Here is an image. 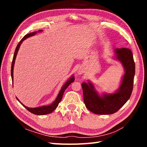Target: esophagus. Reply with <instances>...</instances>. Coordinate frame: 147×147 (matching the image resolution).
<instances>
[{"mask_svg":"<svg viewBox=\"0 0 147 147\" xmlns=\"http://www.w3.org/2000/svg\"><path fill=\"white\" fill-rule=\"evenodd\" d=\"M78 73L79 74H82V73H83V71L82 69H79L78 71Z\"/></svg>","mask_w":147,"mask_h":147,"instance_id":"obj_1","label":"esophagus"}]
</instances>
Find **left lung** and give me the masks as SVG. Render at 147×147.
<instances>
[{"label":"left lung","mask_w":147,"mask_h":147,"mask_svg":"<svg viewBox=\"0 0 147 147\" xmlns=\"http://www.w3.org/2000/svg\"><path fill=\"white\" fill-rule=\"evenodd\" d=\"M115 52L116 58L125 69V74L117 92L100 96L91 83L82 84L86 107L96 114H112L116 112L128 100L133 91L135 64L131 51L127 48H117Z\"/></svg>","instance_id":"obj_1"}]
</instances>
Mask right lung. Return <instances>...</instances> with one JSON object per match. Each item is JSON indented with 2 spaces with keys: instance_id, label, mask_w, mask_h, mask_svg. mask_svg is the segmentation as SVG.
Listing matches in <instances>:
<instances>
[{
  "instance_id": "obj_1",
  "label": "right lung",
  "mask_w": 147,
  "mask_h": 147,
  "mask_svg": "<svg viewBox=\"0 0 147 147\" xmlns=\"http://www.w3.org/2000/svg\"><path fill=\"white\" fill-rule=\"evenodd\" d=\"M42 30H39V32H41ZM36 32H32V33H30L28 34H26V35L24 36L23 38L21 40V41L19 42V43L18 44L15 50V52H14V54L13 56V59H12V65H11V77H12V80H13V68H14V62H15V59H16V55H17V53L18 51L19 50V48H20L21 43L23 42V41H24V40L26 39L27 38H28V37H30L32 36L35 35L36 34ZM74 81V78L73 76H72L71 78H70L69 80L67 82L65 83V85L62 86V88H61V91L59 92V94L57 96V98L55 100V101L52 103V104L49 105H47V106H42V107H36V108H29L28 107H26L25 105H24L23 104H22L20 102V100L18 99V98L16 97L18 100L20 102L21 104L23 105L24 107H25L28 111L29 112H32V114H36V115H45V114H50L54 111L55 109H56V107H57L59 102L61 101L62 98V96H63L64 93L65 92V89L67 88V86L70 85L71 83H73Z\"/></svg>"
}]
</instances>
